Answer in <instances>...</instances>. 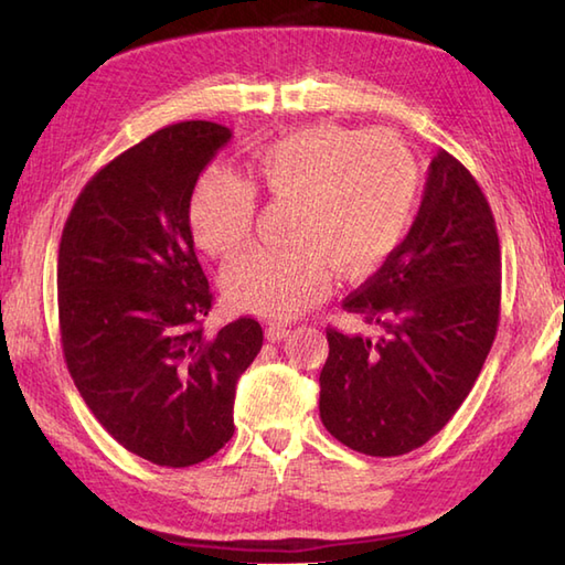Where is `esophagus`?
Returning a JSON list of instances; mask_svg holds the SVG:
<instances>
[{
    "mask_svg": "<svg viewBox=\"0 0 565 565\" xmlns=\"http://www.w3.org/2000/svg\"><path fill=\"white\" fill-rule=\"evenodd\" d=\"M284 338H289V328H286V326H269L267 328V340L269 342H279Z\"/></svg>",
    "mask_w": 565,
    "mask_h": 565,
    "instance_id": "34e87169",
    "label": "esophagus"
}]
</instances>
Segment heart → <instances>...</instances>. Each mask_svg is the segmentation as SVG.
<instances>
[{"mask_svg": "<svg viewBox=\"0 0 565 565\" xmlns=\"http://www.w3.org/2000/svg\"><path fill=\"white\" fill-rule=\"evenodd\" d=\"M249 182L294 201L286 247H255L223 276L231 303L264 318H291L326 294L330 264L362 276L398 247L419 194L417 160L401 138L318 124L264 146ZM243 179L209 170L191 194L196 243L227 259L243 249L257 218V194Z\"/></svg>", "mask_w": 565, "mask_h": 565, "instance_id": "b5f03b06", "label": "heart"}]
</instances>
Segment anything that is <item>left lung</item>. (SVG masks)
<instances>
[{
    "label": "left lung",
    "instance_id": "obj_1",
    "mask_svg": "<svg viewBox=\"0 0 565 565\" xmlns=\"http://www.w3.org/2000/svg\"><path fill=\"white\" fill-rule=\"evenodd\" d=\"M379 338L328 328L320 419L344 447L401 456L459 411L500 320V243L481 186L439 150L411 233L344 298Z\"/></svg>",
    "mask_w": 565,
    "mask_h": 565
}]
</instances>
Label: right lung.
Instances as JSON below:
<instances>
[{
  "mask_svg": "<svg viewBox=\"0 0 565 565\" xmlns=\"http://www.w3.org/2000/svg\"><path fill=\"white\" fill-rule=\"evenodd\" d=\"M231 128L167 126L82 189L57 252L63 352L102 427L167 468L206 461L233 437L237 379L262 350L257 320L209 338L213 294L194 252L189 203Z\"/></svg>",
  "mask_w": 565,
  "mask_h": 565,
  "instance_id": "1",
  "label": "right lung"
}]
</instances>
